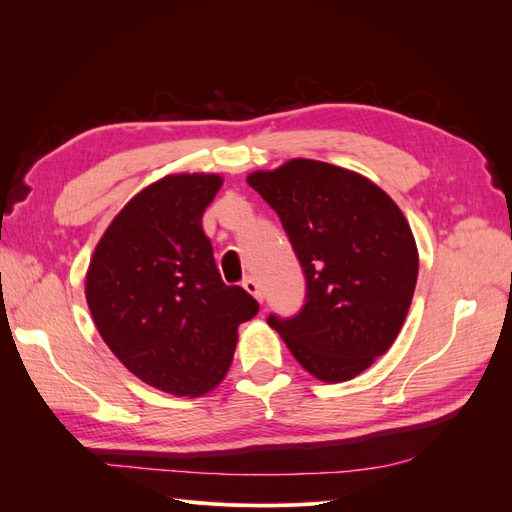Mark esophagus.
Masks as SVG:
<instances>
[{
	"mask_svg": "<svg viewBox=\"0 0 512 512\" xmlns=\"http://www.w3.org/2000/svg\"><path fill=\"white\" fill-rule=\"evenodd\" d=\"M243 284V288L247 290V292H250L252 294V297H256L260 303H262V299H265V297H262V290H260V286H258V282L254 280V277L252 275H247L245 277V280L241 282Z\"/></svg>",
	"mask_w": 512,
	"mask_h": 512,
	"instance_id": "esophagus-1",
	"label": "esophagus"
}]
</instances>
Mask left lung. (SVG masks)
I'll use <instances>...</instances> for the list:
<instances>
[{
	"label": "left lung",
	"mask_w": 512,
	"mask_h": 512,
	"mask_svg": "<svg viewBox=\"0 0 512 512\" xmlns=\"http://www.w3.org/2000/svg\"><path fill=\"white\" fill-rule=\"evenodd\" d=\"M247 183L280 215L305 275L297 314H269L292 356L324 382L359 376L395 342L418 275L404 213L352 170L290 160Z\"/></svg>",
	"instance_id": "obj_1"
}]
</instances>
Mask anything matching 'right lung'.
<instances>
[{"label":"right lung","instance_id":"add662e5","mask_svg":"<svg viewBox=\"0 0 512 512\" xmlns=\"http://www.w3.org/2000/svg\"><path fill=\"white\" fill-rule=\"evenodd\" d=\"M218 175H168L138 192L106 228L85 294L96 327L136 378L179 397L218 386L237 327L258 314L241 286H226L203 232Z\"/></svg>","mask_w":512,"mask_h":512}]
</instances>
